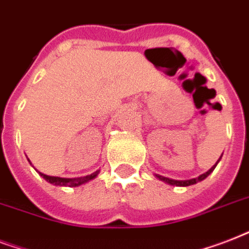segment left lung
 Instances as JSON below:
<instances>
[{
  "label": "left lung",
  "mask_w": 249,
  "mask_h": 249,
  "mask_svg": "<svg viewBox=\"0 0 249 249\" xmlns=\"http://www.w3.org/2000/svg\"><path fill=\"white\" fill-rule=\"evenodd\" d=\"M221 158H222V155H221ZM221 158L217 160V163L214 164V165H213L211 169L207 170L205 173L200 174V176H199V177H196V178H191V179H182V181H179V179H173V178L164 177V176H160V174H155V177L159 178L160 181L165 182V183H168V185H172V186H179V187H186V186L195 185V183H197V182H200V181H203V179H205V178L208 177L209 174L212 173L213 170H214V168H216L217 164H218V161L221 160Z\"/></svg>",
  "instance_id": "8db88e82"
}]
</instances>
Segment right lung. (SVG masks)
Segmentation results:
<instances>
[{
  "label": "right lung",
  "mask_w": 249,
  "mask_h": 249,
  "mask_svg": "<svg viewBox=\"0 0 249 249\" xmlns=\"http://www.w3.org/2000/svg\"><path fill=\"white\" fill-rule=\"evenodd\" d=\"M29 161V160H28ZM38 172V170H37ZM40 176L44 179L49 182V183H52V185L55 186H68V187H76V186H81L86 182L91 181L94 178L97 177L98 174H99V169L95 170L94 173L88 174V176H84V177H76V178H63V177H54V176H48V174H44L38 172Z\"/></svg>",
  "instance_id": "right-lung-1"
}]
</instances>
